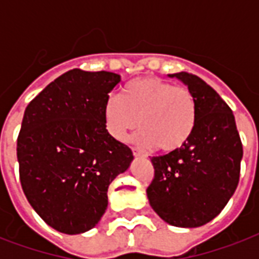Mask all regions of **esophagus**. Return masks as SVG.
I'll return each mask as SVG.
<instances>
[{"label": "esophagus", "instance_id": "esophagus-1", "mask_svg": "<svg viewBox=\"0 0 259 259\" xmlns=\"http://www.w3.org/2000/svg\"><path fill=\"white\" fill-rule=\"evenodd\" d=\"M133 154H134V157H146L145 153H142L141 150L137 149V148H133Z\"/></svg>", "mask_w": 259, "mask_h": 259}]
</instances>
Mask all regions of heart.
<instances>
[{"label": "heart", "instance_id": "b5f03b06", "mask_svg": "<svg viewBox=\"0 0 259 259\" xmlns=\"http://www.w3.org/2000/svg\"><path fill=\"white\" fill-rule=\"evenodd\" d=\"M103 122L110 137L125 141L130 130L141 127L136 142L165 153L184 148L197 122V105L187 87L156 76L134 79L121 97L110 95L103 105Z\"/></svg>", "mask_w": 259, "mask_h": 259}]
</instances>
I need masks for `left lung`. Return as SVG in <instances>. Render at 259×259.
Masks as SVG:
<instances>
[{
    "instance_id": "8db88e82",
    "label": "left lung",
    "mask_w": 259,
    "mask_h": 259,
    "mask_svg": "<svg viewBox=\"0 0 259 259\" xmlns=\"http://www.w3.org/2000/svg\"><path fill=\"white\" fill-rule=\"evenodd\" d=\"M184 83L197 105V122L184 148L152 157L146 195L154 212L176 227H200L218 217L239 181L242 142L235 118L219 94L196 75H168Z\"/></svg>"
}]
</instances>
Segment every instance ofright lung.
I'll list each match as a JSON object with an SVG mask.
<instances>
[{"label": "right lung", "instance_id": "add662e5", "mask_svg": "<svg viewBox=\"0 0 259 259\" xmlns=\"http://www.w3.org/2000/svg\"><path fill=\"white\" fill-rule=\"evenodd\" d=\"M119 82L114 72L74 68L26 106L17 138L20 181L38 217L59 233L95 227L110 183L133 161L103 122L105 101Z\"/></svg>", "mask_w": 259, "mask_h": 259}]
</instances>
